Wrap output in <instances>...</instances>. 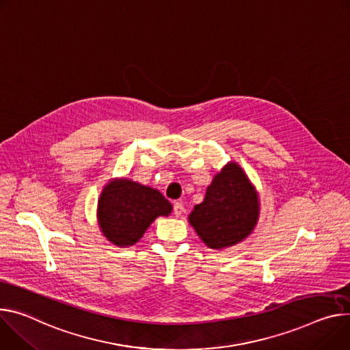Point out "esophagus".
<instances>
[{
    "instance_id": "esophagus-1",
    "label": "esophagus",
    "mask_w": 350,
    "mask_h": 350,
    "mask_svg": "<svg viewBox=\"0 0 350 350\" xmlns=\"http://www.w3.org/2000/svg\"><path fill=\"white\" fill-rule=\"evenodd\" d=\"M173 213L180 217L183 213H184V204L183 202H176L174 206H173Z\"/></svg>"
}]
</instances>
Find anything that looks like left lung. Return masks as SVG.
Masks as SVG:
<instances>
[{
    "label": "left lung",
    "mask_w": 350,
    "mask_h": 350,
    "mask_svg": "<svg viewBox=\"0 0 350 350\" xmlns=\"http://www.w3.org/2000/svg\"><path fill=\"white\" fill-rule=\"evenodd\" d=\"M260 217L256 187L236 162L217 172L204 201L188 215L189 225L212 250H225L245 240Z\"/></svg>",
    "instance_id": "8db88e82"
}]
</instances>
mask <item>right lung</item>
I'll return each instance as SVG.
<instances>
[{
	"mask_svg": "<svg viewBox=\"0 0 350 350\" xmlns=\"http://www.w3.org/2000/svg\"><path fill=\"white\" fill-rule=\"evenodd\" d=\"M172 209L157 189L130 178H113L98 201V225L111 244L131 247L157 216H169Z\"/></svg>",
	"mask_w": 350,
	"mask_h": 350,
	"instance_id": "1",
	"label": "right lung"
}]
</instances>
